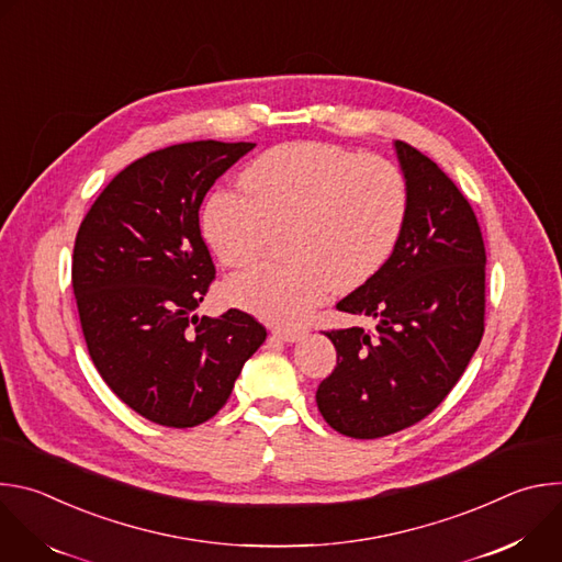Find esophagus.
<instances>
[{
  "mask_svg": "<svg viewBox=\"0 0 562 562\" xmlns=\"http://www.w3.org/2000/svg\"><path fill=\"white\" fill-rule=\"evenodd\" d=\"M273 336L284 340V342H300L306 336V331L304 329H280L278 327V329H273Z\"/></svg>",
  "mask_w": 562,
  "mask_h": 562,
  "instance_id": "obj_1",
  "label": "esophagus"
}]
</instances>
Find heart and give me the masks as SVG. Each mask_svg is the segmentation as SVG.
<instances>
[{"label": "heart", "instance_id": "1", "mask_svg": "<svg viewBox=\"0 0 562 562\" xmlns=\"http://www.w3.org/2000/svg\"><path fill=\"white\" fill-rule=\"evenodd\" d=\"M243 187L249 196L209 198L202 233L224 267H247L289 228L291 262L254 267L226 284L228 302L278 325H297L334 286L369 280L397 247L409 209L391 162L325 142L262 153L243 171Z\"/></svg>", "mask_w": 562, "mask_h": 562}]
</instances>
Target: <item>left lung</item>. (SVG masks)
Here are the masks:
<instances>
[{
    "instance_id": "1",
    "label": "left lung",
    "mask_w": 562,
    "mask_h": 562,
    "mask_svg": "<svg viewBox=\"0 0 562 562\" xmlns=\"http://www.w3.org/2000/svg\"><path fill=\"white\" fill-rule=\"evenodd\" d=\"M409 209L391 258L336 306L378 319L327 331L338 364L319 382V414L342 436L382 438L429 416L464 373L485 331V243L447 173L393 142Z\"/></svg>"
}]
</instances>
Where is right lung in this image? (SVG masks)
Returning <instances> with one entry per match:
<instances>
[{
	"label": "right lung",
	"instance_id": "add662e5",
	"mask_svg": "<svg viewBox=\"0 0 562 562\" xmlns=\"http://www.w3.org/2000/svg\"><path fill=\"white\" fill-rule=\"evenodd\" d=\"M254 146L202 139L148 153L109 182L77 231L72 291L91 360L155 425L213 418L267 338L245 311L193 313L215 278L202 200Z\"/></svg>",
	"mask_w": 562,
	"mask_h": 562
}]
</instances>
